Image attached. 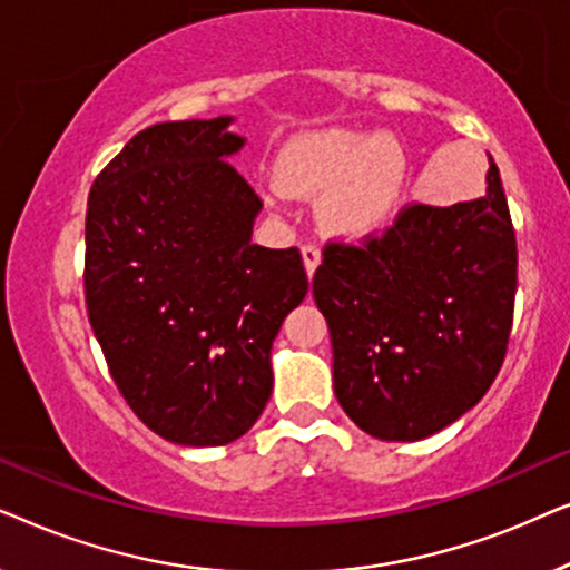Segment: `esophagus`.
Here are the masks:
<instances>
[{"mask_svg":"<svg viewBox=\"0 0 570 570\" xmlns=\"http://www.w3.org/2000/svg\"><path fill=\"white\" fill-rule=\"evenodd\" d=\"M301 254H303V267H306L308 277H314L316 267H318V264H322V252H318V246L306 244V246L301 248Z\"/></svg>","mask_w":570,"mask_h":570,"instance_id":"1","label":"esophagus"}]
</instances>
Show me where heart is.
<instances>
[{
    "label": "heart",
    "mask_w": 570,
    "mask_h": 570,
    "mask_svg": "<svg viewBox=\"0 0 570 570\" xmlns=\"http://www.w3.org/2000/svg\"><path fill=\"white\" fill-rule=\"evenodd\" d=\"M277 181L287 194L317 197L318 223L340 238H368L394 220L407 184L400 139L350 129L308 131L279 153ZM283 205V191L269 194Z\"/></svg>",
    "instance_id": "heart-1"
}]
</instances>
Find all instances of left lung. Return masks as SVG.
<instances>
[{"label": "left lung", "mask_w": 570, "mask_h": 570, "mask_svg": "<svg viewBox=\"0 0 570 570\" xmlns=\"http://www.w3.org/2000/svg\"><path fill=\"white\" fill-rule=\"evenodd\" d=\"M451 207L407 205L363 246L330 244L314 301L330 324L334 394L373 439L420 441L472 410L509 345L517 236L501 174Z\"/></svg>", "instance_id": "8db88e82"}]
</instances>
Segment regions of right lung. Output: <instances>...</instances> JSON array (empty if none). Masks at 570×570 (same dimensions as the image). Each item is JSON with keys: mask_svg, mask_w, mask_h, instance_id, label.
I'll return each mask as SVG.
<instances>
[{"mask_svg": "<svg viewBox=\"0 0 570 570\" xmlns=\"http://www.w3.org/2000/svg\"><path fill=\"white\" fill-rule=\"evenodd\" d=\"M233 116L139 131L85 217V303L119 392L181 446L244 435L272 394V342L306 298L298 248L252 244L262 199L228 158Z\"/></svg>", "mask_w": 570, "mask_h": 570, "instance_id": "add662e5", "label": "right lung"}]
</instances>
